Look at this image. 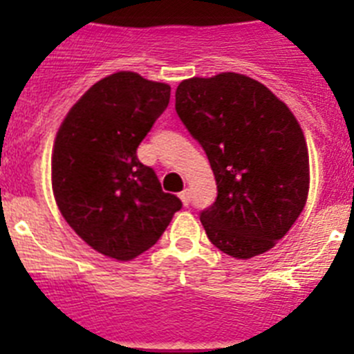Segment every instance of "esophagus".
Returning a JSON list of instances; mask_svg holds the SVG:
<instances>
[{"mask_svg":"<svg viewBox=\"0 0 354 354\" xmlns=\"http://www.w3.org/2000/svg\"><path fill=\"white\" fill-rule=\"evenodd\" d=\"M179 198L183 200L184 205H189V202H192V193H189V189H184V192L179 195Z\"/></svg>","mask_w":354,"mask_h":354,"instance_id":"esophagus-1","label":"esophagus"}]
</instances>
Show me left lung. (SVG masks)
Here are the masks:
<instances>
[{
  "mask_svg": "<svg viewBox=\"0 0 354 354\" xmlns=\"http://www.w3.org/2000/svg\"><path fill=\"white\" fill-rule=\"evenodd\" d=\"M177 115L202 145L218 196L200 212L209 241L236 259L268 252L308 196V150L298 120L264 84L236 72L184 80Z\"/></svg>",
  "mask_w": 354,
  "mask_h": 354,
  "instance_id": "1",
  "label": "left lung"
}]
</instances>
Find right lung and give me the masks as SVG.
I'll return each instance as SVG.
<instances>
[{
  "label": "right lung",
  "instance_id": "right-lung-1",
  "mask_svg": "<svg viewBox=\"0 0 354 354\" xmlns=\"http://www.w3.org/2000/svg\"><path fill=\"white\" fill-rule=\"evenodd\" d=\"M168 102V84L122 71L86 90L56 133V204L74 232L106 257L142 255L183 207L136 156Z\"/></svg>",
  "mask_w": 354,
  "mask_h": 354
}]
</instances>
